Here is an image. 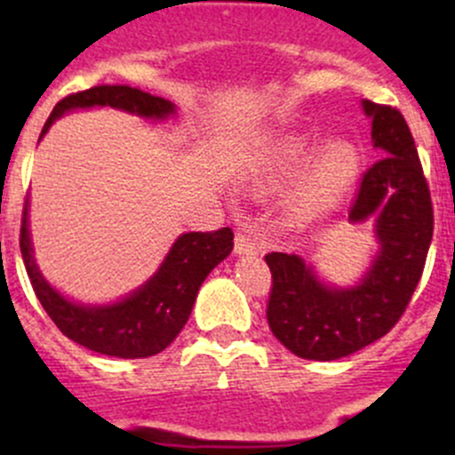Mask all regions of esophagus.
Wrapping results in <instances>:
<instances>
[{"label":"esophagus","mask_w":455,"mask_h":455,"mask_svg":"<svg viewBox=\"0 0 455 455\" xmlns=\"http://www.w3.org/2000/svg\"><path fill=\"white\" fill-rule=\"evenodd\" d=\"M257 251V244H255V237L251 235L249 228H240V231L235 233V253L237 255H251Z\"/></svg>","instance_id":"1"}]
</instances>
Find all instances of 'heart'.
<instances>
[{"label": "heart", "mask_w": 455, "mask_h": 455, "mask_svg": "<svg viewBox=\"0 0 455 455\" xmlns=\"http://www.w3.org/2000/svg\"><path fill=\"white\" fill-rule=\"evenodd\" d=\"M313 145L310 136H279L266 147L259 160V176L266 182L283 180L305 164L291 200L297 220H313L332 209L359 173V154L350 142L328 140L310 154Z\"/></svg>", "instance_id": "1"}]
</instances>
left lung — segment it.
<instances>
[{"mask_svg":"<svg viewBox=\"0 0 455 455\" xmlns=\"http://www.w3.org/2000/svg\"><path fill=\"white\" fill-rule=\"evenodd\" d=\"M380 158L363 173L350 222L374 220L380 251L356 286L321 282L299 255L268 253L273 288L266 319L301 359L334 361L370 346L398 323L423 275L434 235V206L419 149L392 105L363 100Z\"/></svg>","mask_w":455,"mask_h":455,"instance_id":"left-lung-1","label":"left lung"}]
</instances>
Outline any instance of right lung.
<instances>
[{
    "label": "right lung",
    "mask_w": 455,
    "mask_h": 455,
    "mask_svg": "<svg viewBox=\"0 0 455 455\" xmlns=\"http://www.w3.org/2000/svg\"><path fill=\"white\" fill-rule=\"evenodd\" d=\"M103 105L158 121L176 112L172 100L147 94L139 87L94 85L59 100L45 121L41 136L70 109ZM20 249L36 299L68 339L99 355L145 359L163 352L185 328L202 282L233 251V231L224 227L218 231L180 235L149 282L142 283L139 291L127 295L125 299L109 306L76 304L45 282L32 257L28 202L24 204L21 218Z\"/></svg>",
    "instance_id": "add662e5"
}]
</instances>
